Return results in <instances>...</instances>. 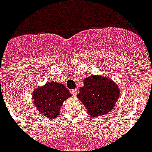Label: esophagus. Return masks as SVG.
I'll return each mask as SVG.
<instances>
[{"label":"esophagus","mask_w":152,"mask_h":152,"mask_svg":"<svg viewBox=\"0 0 152 152\" xmlns=\"http://www.w3.org/2000/svg\"><path fill=\"white\" fill-rule=\"evenodd\" d=\"M77 90H76V89H74V90H72L71 91V94H73V95H74V96H76V94H77Z\"/></svg>","instance_id":"esophagus-1"}]
</instances>
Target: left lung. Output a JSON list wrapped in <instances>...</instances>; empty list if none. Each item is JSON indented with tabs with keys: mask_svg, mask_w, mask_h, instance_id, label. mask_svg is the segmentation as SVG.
<instances>
[{
	"mask_svg": "<svg viewBox=\"0 0 152 152\" xmlns=\"http://www.w3.org/2000/svg\"><path fill=\"white\" fill-rule=\"evenodd\" d=\"M77 97L91 117L105 115L113 109L120 95L118 86L103 76H91L83 81Z\"/></svg>",
	"mask_w": 152,
	"mask_h": 152,
	"instance_id": "left-lung-1",
	"label": "left lung"
}]
</instances>
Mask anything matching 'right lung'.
Returning <instances> with one entry per match:
<instances>
[{
  "label": "right lung",
  "mask_w": 152,
  "mask_h": 152,
  "mask_svg": "<svg viewBox=\"0 0 152 152\" xmlns=\"http://www.w3.org/2000/svg\"><path fill=\"white\" fill-rule=\"evenodd\" d=\"M71 96L64 85L49 82L35 89L32 99L39 113L49 118H53L59 115L64 101Z\"/></svg>",
  "instance_id": "add662e5"
}]
</instances>
